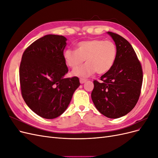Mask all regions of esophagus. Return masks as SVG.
Returning <instances> with one entry per match:
<instances>
[{"instance_id": "1", "label": "esophagus", "mask_w": 158, "mask_h": 158, "mask_svg": "<svg viewBox=\"0 0 158 158\" xmlns=\"http://www.w3.org/2000/svg\"><path fill=\"white\" fill-rule=\"evenodd\" d=\"M85 82H86V80H85V79H82V78H80V84H84V83H85Z\"/></svg>"}]
</instances>
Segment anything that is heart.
<instances>
[{
  "label": "heart",
  "instance_id": "1",
  "mask_svg": "<svg viewBox=\"0 0 158 158\" xmlns=\"http://www.w3.org/2000/svg\"><path fill=\"white\" fill-rule=\"evenodd\" d=\"M117 55V47L113 41L92 39L79 42L76 51L66 49L63 57L66 64L73 70L81 65L85 59L87 63L74 70L73 74L87 78L95 72L99 74L107 73L113 66Z\"/></svg>",
  "mask_w": 158,
  "mask_h": 158
}]
</instances>
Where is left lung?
<instances>
[{
    "instance_id": "1",
    "label": "left lung",
    "mask_w": 158,
    "mask_h": 158,
    "mask_svg": "<svg viewBox=\"0 0 158 158\" xmlns=\"http://www.w3.org/2000/svg\"><path fill=\"white\" fill-rule=\"evenodd\" d=\"M117 47V55L111 69L94 81L91 97L94 106L104 116L117 118L125 116L135 107L142 84V66L136 52L127 40L108 31Z\"/></svg>"
}]
</instances>
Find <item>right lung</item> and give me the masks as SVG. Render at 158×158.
Masks as SVG:
<instances>
[{"label": "right lung", "mask_w": 158, "mask_h": 158, "mask_svg": "<svg viewBox=\"0 0 158 158\" xmlns=\"http://www.w3.org/2000/svg\"><path fill=\"white\" fill-rule=\"evenodd\" d=\"M67 39L49 34L23 52L20 66L22 95L30 109L43 118L59 117L80 86L78 78H64L68 68L63 57Z\"/></svg>", "instance_id": "obj_1"}]
</instances>
